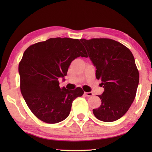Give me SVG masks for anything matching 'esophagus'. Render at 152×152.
<instances>
[{
	"mask_svg": "<svg viewBox=\"0 0 152 152\" xmlns=\"http://www.w3.org/2000/svg\"><path fill=\"white\" fill-rule=\"evenodd\" d=\"M84 94L87 96H91L93 95L92 92H84Z\"/></svg>",
	"mask_w": 152,
	"mask_h": 152,
	"instance_id": "obj_1",
	"label": "esophagus"
}]
</instances>
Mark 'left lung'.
<instances>
[{
	"label": "left lung",
	"mask_w": 152,
	"mask_h": 152,
	"mask_svg": "<svg viewBox=\"0 0 152 152\" xmlns=\"http://www.w3.org/2000/svg\"><path fill=\"white\" fill-rule=\"evenodd\" d=\"M96 67V78L101 80L104 91L99 97L100 107L93 112L105 122L118 120L129 109L137 93L139 72L128 48L106 38L80 39Z\"/></svg>",
	"instance_id": "8db88e82"
}]
</instances>
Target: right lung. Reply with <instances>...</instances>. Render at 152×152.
<instances>
[{
    "mask_svg": "<svg viewBox=\"0 0 152 152\" xmlns=\"http://www.w3.org/2000/svg\"><path fill=\"white\" fill-rule=\"evenodd\" d=\"M88 57L78 39L51 38L31 45L19 64L20 89L33 114L41 121L56 124L69 116L72 102L81 96V88L61 89L59 77L67 74L71 62Z\"/></svg>",
    "mask_w": 152,
    "mask_h": 152,
    "instance_id": "1",
    "label": "right lung"
}]
</instances>
